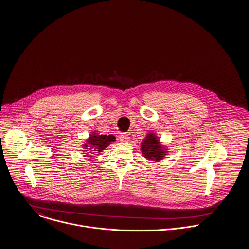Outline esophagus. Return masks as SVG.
Masks as SVG:
<instances>
[{
    "label": "esophagus",
    "instance_id": "obj_1",
    "mask_svg": "<svg viewBox=\"0 0 249 249\" xmlns=\"http://www.w3.org/2000/svg\"><path fill=\"white\" fill-rule=\"evenodd\" d=\"M118 139H119V141H121V142H127L130 141V137H129V135L126 134V133H121V134L118 136Z\"/></svg>",
    "mask_w": 249,
    "mask_h": 249
}]
</instances>
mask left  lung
<instances>
[{
	"label": "left lung",
	"instance_id": "obj_1",
	"mask_svg": "<svg viewBox=\"0 0 249 249\" xmlns=\"http://www.w3.org/2000/svg\"><path fill=\"white\" fill-rule=\"evenodd\" d=\"M141 149L146 159L156 162L160 161L165 154H167V149L161 145L160 141L153 133L146 135L145 139L141 143Z\"/></svg>",
	"mask_w": 249,
	"mask_h": 249
}]
</instances>
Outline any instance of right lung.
<instances>
[{
    "instance_id": "1",
    "label": "right lung",
    "mask_w": 249,
    "mask_h": 249,
    "mask_svg": "<svg viewBox=\"0 0 249 249\" xmlns=\"http://www.w3.org/2000/svg\"><path fill=\"white\" fill-rule=\"evenodd\" d=\"M115 141V137L113 135H99L96 132L90 135L89 139H87L86 143L83 145L86 152L88 153H97L91 151L102 152L106 147H107L111 142ZM88 154H86L87 156Z\"/></svg>"
}]
</instances>
